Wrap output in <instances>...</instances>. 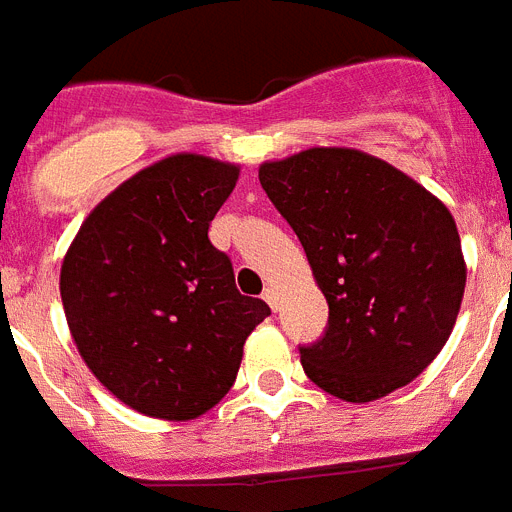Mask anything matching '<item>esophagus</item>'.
Returning <instances> with one entry per match:
<instances>
[{
  "label": "esophagus",
  "instance_id": "obj_1",
  "mask_svg": "<svg viewBox=\"0 0 512 512\" xmlns=\"http://www.w3.org/2000/svg\"><path fill=\"white\" fill-rule=\"evenodd\" d=\"M264 301H267V304L272 306L275 312H277V309H280V293H277L275 288H267V290H264Z\"/></svg>",
  "mask_w": 512,
  "mask_h": 512
}]
</instances>
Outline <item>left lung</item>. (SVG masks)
I'll return each instance as SVG.
<instances>
[{"instance_id":"8db88e82","label":"left lung","mask_w":512,"mask_h":512,"mask_svg":"<svg viewBox=\"0 0 512 512\" xmlns=\"http://www.w3.org/2000/svg\"><path fill=\"white\" fill-rule=\"evenodd\" d=\"M259 182L330 309L325 335L301 349L309 380L365 404L418 378L452 335L468 277L449 208L354 147L264 161Z\"/></svg>"}]
</instances>
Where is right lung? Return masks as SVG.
Masks as SVG:
<instances>
[{"label":"right lung","mask_w":512,"mask_h":512,"mask_svg":"<svg viewBox=\"0 0 512 512\" xmlns=\"http://www.w3.org/2000/svg\"><path fill=\"white\" fill-rule=\"evenodd\" d=\"M240 166L198 153L150 163L89 211L60 267L65 320L92 375L147 418L195 420L224 399L269 314L240 296L208 240Z\"/></svg>","instance_id":"add662e5"}]
</instances>
